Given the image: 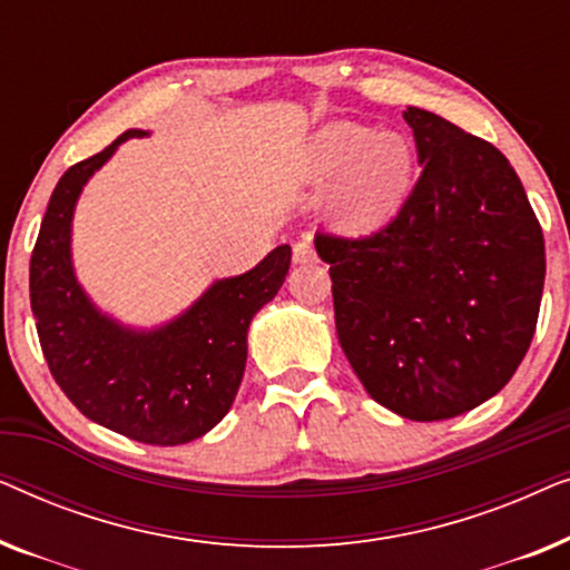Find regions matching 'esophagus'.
Listing matches in <instances>:
<instances>
[{
  "label": "esophagus",
  "mask_w": 570,
  "mask_h": 570,
  "mask_svg": "<svg viewBox=\"0 0 570 570\" xmlns=\"http://www.w3.org/2000/svg\"><path fill=\"white\" fill-rule=\"evenodd\" d=\"M293 262H295V264H311V262H316L314 240H311V238L298 240V244L293 246Z\"/></svg>",
  "instance_id": "1"
}]
</instances>
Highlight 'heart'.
Here are the masks:
<instances>
[{
    "label": "heart",
    "instance_id": "obj_1",
    "mask_svg": "<svg viewBox=\"0 0 570 570\" xmlns=\"http://www.w3.org/2000/svg\"><path fill=\"white\" fill-rule=\"evenodd\" d=\"M306 184L334 181L326 215L345 233H371L400 209L412 178V147L396 131L332 121L316 131L298 160Z\"/></svg>",
    "mask_w": 570,
    "mask_h": 570
}]
</instances>
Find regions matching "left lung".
<instances>
[{
  "label": "left lung",
  "mask_w": 570,
  "mask_h": 570,
  "mask_svg": "<svg viewBox=\"0 0 570 570\" xmlns=\"http://www.w3.org/2000/svg\"><path fill=\"white\" fill-rule=\"evenodd\" d=\"M423 174L394 220L363 238L316 233L334 322L373 400L433 423L509 384L532 345L544 238L524 186L485 139L402 111Z\"/></svg>",
  "instance_id": "left-lung-1"
}]
</instances>
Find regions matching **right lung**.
<instances>
[{"label": "right lung", "mask_w": 570, "mask_h": 570, "mask_svg": "<svg viewBox=\"0 0 570 570\" xmlns=\"http://www.w3.org/2000/svg\"><path fill=\"white\" fill-rule=\"evenodd\" d=\"M142 135L124 131L59 178L30 256V308L51 376L85 417L131 441L178 446L228 415L246 368L248 324L283 287L291 246H277L246 275L217 279L160 330L137 332L100 314L72 269L75 205L116 147Z\"/></svg>", "instance_id": "1"}]
</instances>
